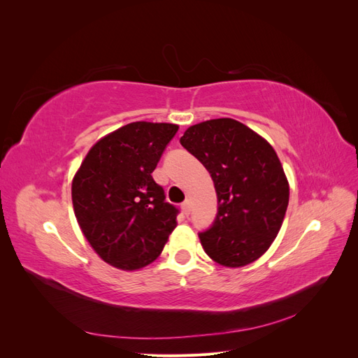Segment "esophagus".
I'll return each instance as SVG.
<instances>
[{"instance_id":"esophagus-1","label":"esophagus","mask_w":358,"mask_h":358,"mask_svg":"<svg viewBox=\"0 0 358 358\" xmlns=\"http://www.w3.org/2000/svg\"><path fill=\"white\" fill-rule=\"evenodd\" d=\"M182 212L185 213V215H189V212H191V203H189V200H185L182 203Z\"/></svg>"}]
</instances>
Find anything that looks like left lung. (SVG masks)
Masks as SVG:
<instances>
[{
	"mask_svg": "<svg viewBox=\"0 0 358 358\" xmlns=\"http://www.w3.org/2000/svg\"><path fill=\"white\" fill-rule=\"evenodd\" d=\"M180 143L210 173L218 215L200 242L215 263L243 267L262 257L282 227L289 183L264 137L231 117L189 127Z\"/></svg>",
	"mask_w": 358,
	"mask_h": 358,
	"instance_id": "8db88e82",
	"label": "left lung"
}]
</instances>
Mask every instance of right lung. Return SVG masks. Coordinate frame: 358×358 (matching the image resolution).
<instances>
[{
    "label": "right lung",
    "instance_id": "1",
    "mask_svg": "<svg viewBox=\"0 0 358 358\" xmlns=\"http://www.w3.org/2000/svg\"><path fill=\"white\" fill-rule=\"evenodd\" d=\"M179 125L137 121L106 134L71 182L76 220L103 262L133 272L159 257L178 209L152 178Z\"/></svg>",
    "mask_w": 358,
    "mask_h": 358
}]
</instances>
